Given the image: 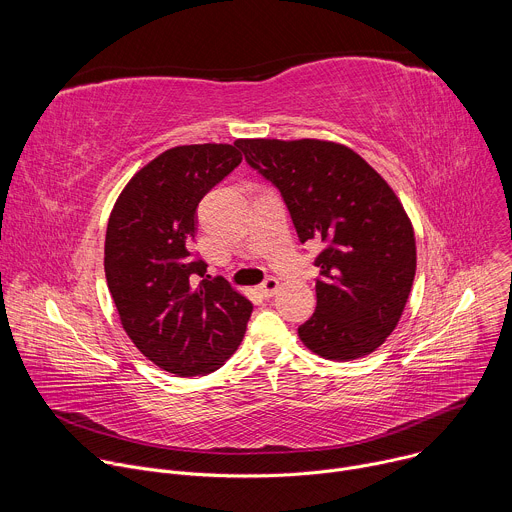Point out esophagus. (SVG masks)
<instances>
[{"label":"esophagus","instance_id":"1","mask_svg":"<svg viewBox=\"0 0 512 512\" xmlns=\"http://www.w3.org/2000/svg\"><path fill=\"white\" fill-rule=\"evenodd\" d=\"M259 289L263 291V296H273L275 291L279 289V279H277V277H267V279L261 283Z\"/></svg>","mask_w":512,"mask_h":512}]
</instances>
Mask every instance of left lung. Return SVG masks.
<instances>
[{"mask_svg":"<svg viewBox=\"0 0 512 512\" xmlns=\"http://www.w3.org/2000/svg\"><path fill=\"white\" fill-rule=\"evenodd\" d=\"M245 160L287 204L316 257V312L300 340L328 360L375 352L405 310L417 267L415 233L387 180L354 150L324 139H237Z\"/></svg>","mask_w":512,"mask_h":512,"instance_id":"1","label":"left lung"}]
</instances>
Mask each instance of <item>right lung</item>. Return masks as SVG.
Returning a JSON list of instances; mask_svg holds the SVG:
<instances>
[{"mask_svg":"<svg viewBox=\"0 0 512 512\" xmlns=\"http://www.w3.org/2000/svg\"><path fill=\"white\" fill-rule=\"evenodd\" d=\"M239 145H176L121 190L105 235V277L137 350L178 377L221 369L239 348L253 304L194 261L196 206L231 174Z\"/></svg>","mask_w":512,"mask_h":512,"instance_id":"1","label":"right lung"}]
</instances>
